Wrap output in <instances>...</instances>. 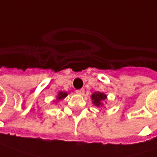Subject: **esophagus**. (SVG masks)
Segmentation results:
<instances>
[{
    "label": "esophagus",
    "instance_id": "1",
    "mask_svg": "<svg viewBox=\"0 0 157 157\" xmlns=\"http://www.w3.org/2000/svg\"><path fill=\"white\" fill-rule=\"evenodd\" d=\"M75 93L77 94H80V95H83L84 93H85V90L83 89V88H82V89H78L75 91Z\"/></svg>",
    "mask_w": 157,
    "mask_h": 157
}]
</instances>
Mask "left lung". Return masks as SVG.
<instances>
[{
  "label": "left lung",
  "instance_id": "1",
  "mask_svg": "<svg viewBox=\"0 0 157 157\" xmlns=\"http://www.w3.org/2000/svg\"><path fill=\"white\" fill-rule=\"evenodd\" d=\"M91 98L93 100V104L97 107H102L103 106V102L107 98V95H105L103 93L96 92L94 93L91 96Z\"/></svg>",
  "mask_w": 157,
  "mask_h": 157
}]
</instances>
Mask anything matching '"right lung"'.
<instances>
[{
  "label": "right lung",
  "mask_w": 157,
  "mask_h": 157,
  "mask_svg": "<svg viewBox=\"0 0 157 157\" xmlns=\"http://www.w3.org/2000/svg\"><path fill=\"white\" fill-rule=\"evenodd\" d=\"M68 95L67 93H63V92H59V94H58V96H57V102L59 101L61 99H63L64 98L66 97Z\"/></svg>",
  "instance_id": "obj_1"
}]
</instances>
